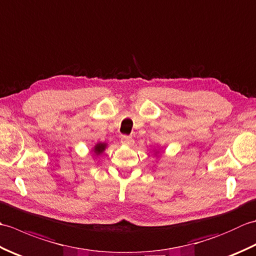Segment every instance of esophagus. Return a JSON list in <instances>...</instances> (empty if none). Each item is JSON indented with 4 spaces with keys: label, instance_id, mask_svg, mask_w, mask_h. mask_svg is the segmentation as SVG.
<instances>
[{
    "label": "esophagus",
    "instance_id": "esophagus-1",
    "mask_svg": "<svg viewBox=\"0 0 256 256\" xmlns=\"http://www.w3.org/2000/svg\"><path fill=\"white\" fill-rule=\"evenodd\" d=\"M121 142L124 145L130 146V145L133 144V138L131 136H126V135H123V136L121 138Z\"/></svg>",
    "mask_w": 256,
    "mask_h": 256
}]
</instances>
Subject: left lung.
Listing matches in <instances>:
<instances>
[{
    "instance_id": "8db88e82",
    "label": "left lung",
    "mask_w": 256,
    "mask_h": 256,
    "mask_svg": "<svg viewBox=\"0 0 256 256\" xmlns=\"http://www.w3.org/2000/svg\"><path fill=\"white\" fill-rule=\"evenodd\" d=\"M156 153H157V152H156Z\"/></svg>"
}]
</instances>
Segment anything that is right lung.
<instances>
[{"instance_id": "1", "label": "right lung", "mask_w": 256, "mask_h": 256, "mask_svg": "<svg viewBox=\"0 0 256 256\" xmlns=\"http://www.w3.org/2000/svg\"><path fill=\"white\" fill-rule=\"evenodd\" d=\"M108 144L106 143H98L94 145V148H92V152H94V156H99L101 155L103 152L106 150Z\"/></svg>"}]
</instances>
